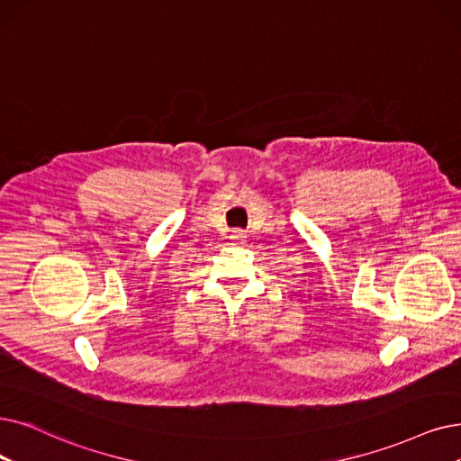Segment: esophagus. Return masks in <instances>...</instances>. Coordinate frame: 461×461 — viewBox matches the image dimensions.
<instances>
[{
  "label": "esophagus",
  "mask_w": 461,
  "mask_h": 461,
  "mask_svg": "<svg viewBox=\"0 0 461 461\" xmlns=\"http://www.w3.org/2000/svg\"><path fill=\"white\" fill-rule=\"evenodd\" d=\"M229 238H230V244H234V246H242V244L246 242V238H248V236H246V232H244V230H232Z\"/></svg>",
  "instance_id": "1"
}]
</instances>
